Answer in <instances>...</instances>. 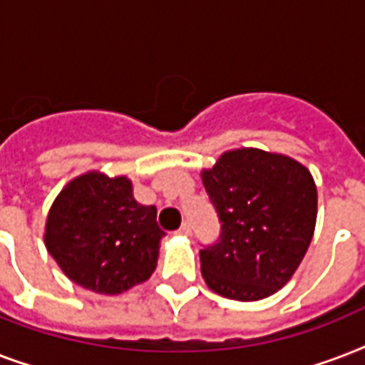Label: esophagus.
I'll use <instances>...</instances> for the list:
<instances>
[{
  "label": "esophagus",
  "mask_w": 365,
  "mask_h": 365,
  "mask_svg": "<svg viewBox=\"0 0 365 365\" xmlns=\"http://www.w3.org/2000/svg\"><path fill=\"white\" fill-rule=\"evenodd\" d=\"M178 235H183V237H187V235H191V225H189L187 222L182 223V227L178 229Z\"/></svg>",
  "instance_id": "obj_1"
}]
</instances>
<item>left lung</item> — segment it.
Wrapping results in <instances>:
<instances>
[{
	"label": "left lung",
	"mask_w": 365,
	"mask_h": 365,
	"mask_svg": "<svg viewBox=\"0 0 365 365\" xmlns=\"http://www.w3.org/2000/svg\"><path fill=\"white\" fill-rule=\"evenodd\" d=\"M222 223L216 244L200 250L208 288L237 301L265 299L288 282L312 240L317 185L286 155L244 148L202 170Z\"/></svg>",
	"instance_id": "1"
}]
</instances>
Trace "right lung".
Masks as SVG:
<instances>
[{
	"label": "right lung",
	"instance_id": "add662e5",
	"mask_svg": "<svg viewBox=\"0 0 365 365\" xmlns=\"http://www.w3.org/2000/svg\"><path fill=\"white\" fill-rule=\"evenodd\" d=\"M163 237L157 208L136 202L130 180L100 172H87L60 191L45 227V246L66 277L106 295L153 274Z\"/></svg>",
	"mask_w": 365,
	"mask_h": 365
}]
</instances>
